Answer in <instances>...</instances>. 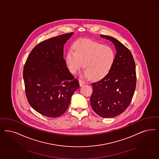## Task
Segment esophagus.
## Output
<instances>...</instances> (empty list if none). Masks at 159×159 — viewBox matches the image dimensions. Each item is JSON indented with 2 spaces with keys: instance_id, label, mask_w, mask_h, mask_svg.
Returning <instances> with one entry per match:
<instances>
[{
  "instance_id": "1",
  "label": "esophagus",
  "mask_w": 159,
  "mask_h": 159,
  "mask_svg": "<svg viewBox=\"0 0 159 159\" xmlns=\"http://www.w3.org/2000/svg\"><path fill=\"white\" fill-rule=\"evenodd\" d=\"M86 83L85 82L84 80H79V84H80V86H82L84 84H85Z\"/></svg>"
}]
</instances>
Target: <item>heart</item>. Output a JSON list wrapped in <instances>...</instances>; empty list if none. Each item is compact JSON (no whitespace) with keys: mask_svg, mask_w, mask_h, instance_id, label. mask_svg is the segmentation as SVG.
Segmentation results:
<instances>
[{"mask_svg":"<svg viewBox=\"0 0 159 159\" xmlns=\"http://www.w3.org/2000/svg\"><path fill=\"white\" fill-rule=\"evenodd\" d=\"M73 50H70L66 57V63L71 73L76 74L81 67L83 76L93 80L106 76L113 65L115 54L109 46L90 40L80 39L75 42Z\"/></svg>","mask_w":159,"mask_h":159,"instance_id":"heart-1","label":"heart"}]
</instances>
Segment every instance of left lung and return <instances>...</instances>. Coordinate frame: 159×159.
Instances as JSON below:
<instances>
[{
  "label": "left lung",
  "instance_id": "obj_1",
  "mask_svg": "<svg viewBox=\"0 0 159 159\" xmlns=\"http://www.w3.org/2000/svg\"><path fill=\"white\" fill-rule=\"evenodd\" d=\"M114 44L116 54L109 73L92 83L90 104L94 111L103 118L122 113L131 102L136 84V65L130 51L113 37L100 35Z\"/></svg>",
  "mask_w": 159,
  "mask_h": 159
}]
</instances>
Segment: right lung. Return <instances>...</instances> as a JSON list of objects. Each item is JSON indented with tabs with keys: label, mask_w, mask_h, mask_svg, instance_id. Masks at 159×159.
<instances>
[{
	"label": "right lung",
	"mask_w": 159,
	"mask_h": 159,
	"mask_svg": "<svg viewBox=\"0 0 159 159\" xmlns=\"http://www.w3.org/2000/svg\"><path fill=\"white\" fill-rule=\"evenodd\" d=\"M73 33L48 39L36 46L23 69L28 102L33 109L48 117H57L67 109L79 83L67 67L64 45Z\"/></svg>",
	"instance_id": "obj_1"
}]
</instances>
